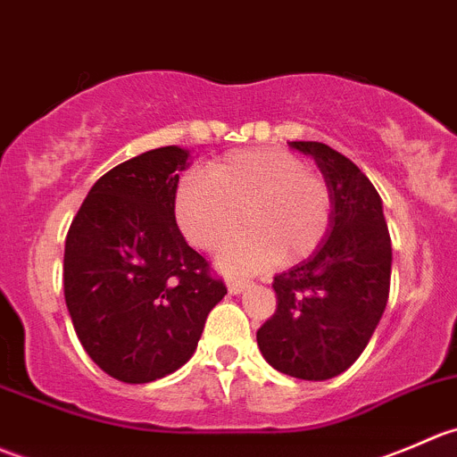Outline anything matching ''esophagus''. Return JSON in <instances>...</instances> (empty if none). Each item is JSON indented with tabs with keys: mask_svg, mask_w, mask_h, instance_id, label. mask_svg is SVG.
<instances>
[{
	"mask_svg": "<svg viewBox=\"0 0 457 457\" xmlns=\"http://www.w3.org/2000/svg\"><path fill=\"white\" fill-rule=\"evenodd\" d=\"M227 284H228V291L230 293H242L244 288L248 287L246 279H242V278H228Z\"/></svg>",
	"mask_w": 457,
	"mask_h": 457,
	"instance_id": "obj_1",
	"label": "esophagus"
}]
</instances>
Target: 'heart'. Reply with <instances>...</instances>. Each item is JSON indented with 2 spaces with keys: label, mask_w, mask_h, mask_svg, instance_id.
I'll use <instances>...</instances> for the list:
<instances>
[{
  "label": "heart",
  "mask_w": 457,
  "mask_h": 457,
  "mask_svg": "<svg viewBox=\"0 0 457 457\" xmlns=\"http://www.w3.org/2000/svg\"><path fill=\"white\" fill-rule=\"evenodd\" d=\"M327 179L282 148H248L220 157L209 175H188L175 191V220L193 246L222 253L235 270H260L273 262L297 264L320 248L331 227Z\"/></svg>",
  "instance_id": "obj_1"
}]
</instances>
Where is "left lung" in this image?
Wrapping results in <instances>:
<instances>
[{
	"instance_id": "left-lung-1",
	"label": "left lung",
	"mask_w": 457,
	"mask_h": 457,
	"mask_svg": "<svg viewBox=\"0 0 457 457\" xmlns=\"http://www.w3.org/2000/svg\"><path fill=\"white\" fill-rule=\"evenodd\" d=\"M313 155L333 197L331 227L313 257L273 278L275 313L257 346L279 373L300 380L340 376L367 349L391 287V235L367 175L322 142H291Z\"/></svg>"
}]
</instances>
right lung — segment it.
<instances>
[{
  "instance_id": "right-lung-1",
  "label": "right lung",
  "mask_w": 457,
  "mask_h": 457,
  "mask_svg": "<svg viewBox=\"0 0 457 457\" xmlns=\"http://www.w3.org/2000/svg\"><path fill=\"white\" fill-rule=\"evenodd\" d=\"M187 162L178 146L121 162L93 184L66 235L64 297L75 333L120 382L160 380L187 364L227 295L175 222Z\"/></svg>"
}]
</instances>
